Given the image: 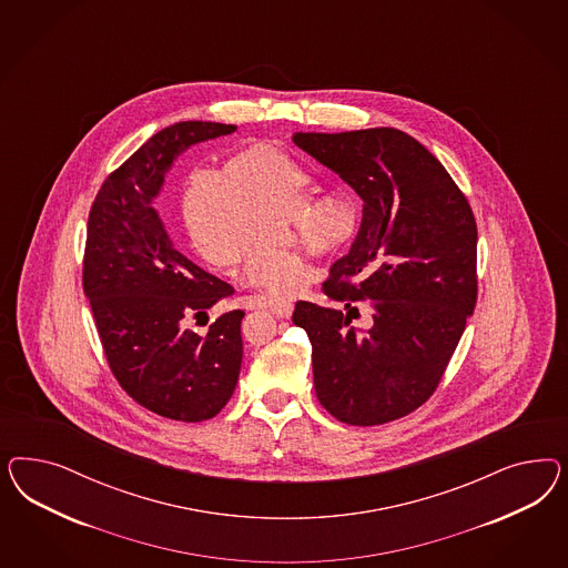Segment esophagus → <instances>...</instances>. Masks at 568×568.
Wrapping results in <instances>:
<instances>
[{"mask_svg": "<svg viewBox=\"0 0 568 568\" xmlns=\"http://www.w3.org/2000/svg\"><path fill=\"white\" fill-rule=\"evenodd\" d=\"M271 312L275 316H281V318H290L293 312V304L292 302H278L275 306H271Z\"/></svg>", "mask_w": 568, "mask_h": 568, "instance_id": "1", "label": "esophagus"}]
</instances>
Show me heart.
I'll return each instance as SVG.
<instances>
[{
  "label": "heart",
  "mask_w": 568,
  "mask_h": 568,
  "mask_svg": "<svg viewBox=\"0 0 568 568\" xmlns=\"http://www.w3.org/2000/svg\"><path fill=\"white\" fill-rule=\"evenodd\" d=\"M304 166L275 145L254 143L224 155L219 166L193 164L176 190L179 221L200 258L214 266L237 260L241 278L271 300L302 295L316 268L287 250L273 247L276 221L293 219L297 237L312 256L342 247L358 224V206L333 191L308 200Z\"/></svg>",
  "instance_id": "heart-1"
}]
</instances>
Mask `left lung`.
<instances>
[{"label": "left lung", "instance_id": "1", "mask_svg": "<svg viewBox=\"0 0 568 568\" xmlns=\"http://www.w3.org/2000/svg\"><path fill=\"white\" fill-rule=\"evenodd\" d=\"M235 129L185 121L158 131L103 181L87 223L83 290L105 361L143 408L183 423L216 416L233 396L243 312H224L206 335L183 327L187 312L206 314L233 287L172 245L152 202L179 155Z\"/></svg>", "mask_w": 568, "mask_h": 568}]
</instances>
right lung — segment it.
<instances>
[{
	"label": "right lung",
	"mask_w": 568,
	"mask_h": 568,
	"mask_svg": "<svg viewBox=\"0 0 568 568\" xmlns=\"http://www.w3.org/2000/svg\"><path fill=\"white\" fill-rule=\"evenodd\" d=\"M293 143L362 197L349 252L323 292L345 308L366 304L373 325L347 327L342 310L297 302L308 333L318 402L358 427L423 406L477 304V223L465 193L416 139L389 126L295 133Z\"/></svg>",
	"instance_id": "obj_1"
}]
</instances>
